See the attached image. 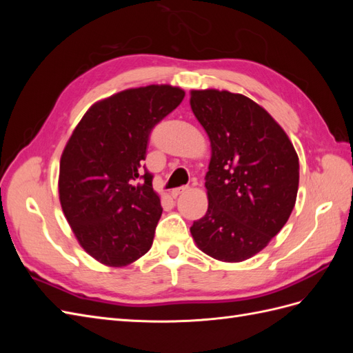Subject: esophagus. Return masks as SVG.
Returning a JSON list of instances; mask_svg holds the SVG:
<instances>
[{
	"label": "esophagus",
	"mask_w": 353,
	"mask_h": 353,
	"mask_svg": "<svg viewBox=\"0 0 353 353\" xmlns=\"http://www.w3.org/2000/svg\"><path fill=\"white\" fill-rule=\"evenodd\" d=\"M188 185H183V187H178V188H174L172 191H170V194H172V197H178L179 194L185 193V191H188Z\"/></svg>",
	"instance_id": "obj_1"
}]
</instances>
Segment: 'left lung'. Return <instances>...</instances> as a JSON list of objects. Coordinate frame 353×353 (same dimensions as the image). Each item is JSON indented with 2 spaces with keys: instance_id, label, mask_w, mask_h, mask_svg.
<instances>
[{
  "instance_id": "left-lung-1",
  "label": "left lung",
  "mask_w": 353,
  "mask_h": 353,
  "mask_svg": "<svg viewBox=\"0 0 353 353\" xmlns=\"http://www.w3.org/2000/svg\"><path fill=\"white\" fill-rule=\"evenodd\" d=\"M209 135V208L190 231L197 248L222 262L261 252L285 225L299 187V157L283 128L253 100L228 91H191Z\"/></svg>"
}]
</instances>
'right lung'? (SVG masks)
Returning a JSON list of instances; mask_svg holds the SVG:
<instances>
[{"mask_svg": "<svg viewBox=\"0 0 353 353\" xmlns=\"http://www.w3.org/2000/svg\"><path fill=\"white\" fill-rule=\"evenodd\" d=\"M184 97L170 85L117 92L91 105L65 147L61 209L83 250L104 265H130L152 248L163 209L143 160L153 128Z\"/></svg>", "mask_w": 353, "mask_h": 353, "instance_id": "add662e5", "label": "right lung"}]
</instances>
